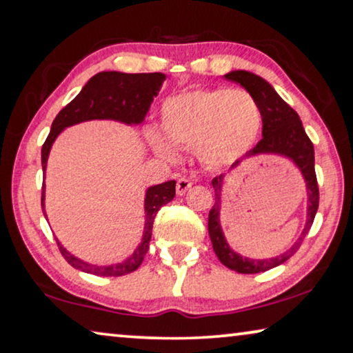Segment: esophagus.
Wrapping results in <instances>:
<instances>
[{
  "mask_svg": "<svg viewBox=\"0 0 353 353\" xmlns=\"http://www.w3.org/2000/svg\"><path fill=\"white\" fill-rule=\"evenodd\" d=\"M191 185H192V183L188 180V178H180V180L176 181V194L183 196L188 190H190Z\"/></svg>",
  "mask_w": 353,
  "mask_h": 353,
  "instance_id": "esophagus-1",
  "label": "esophagus"
}]
</instances>
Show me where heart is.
<instances>
[{
	"instance_id": "heart-1",
	"label": "heart",
	"mask_w": 353,
	"mask_h": 353,
	"mask_svg": "<svg viewBox=\"0 0 353 353\" xmlns=\"http://www.w3.org/2000/svg\"><path fill=\"white\" fill-rule=\"evenodd\" d=\"M162 134L151 133L161 156L173 159L175 148H192L202 162L225 165L243 156L262 128V109L252 94L231 88L191 90L162 104Z\"/></svg>"
}]
</instances>
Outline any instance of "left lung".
I'll use <instances>...</instances> for the list:
<instances>
[{
  "label": "left lung",
  "instance_id": "8db88e82",
  "mask_svg": "<svg viewBox=\"0 0 353 353\" xmlns=\"http://www.w3.org/2000/svg\"><path fill=\"white\" fill-rule=\"evenodd\" d=\"M225 79L231 81H238L243 85L249 94H252L255 101H257L260 109H262V123L263 138L257 143V146L252 149L250 154H263V152H273L281 154L292 159L294 163L301 168L303 178L307 183L308 191V214H307V223L303 228L301 238L297 243L292 245L288 252H284L279 257L270 259V260H250L245 257H241L239 254L233 252L230 245L226 244L223 238V233L220 230L219 221V212H220V188H221V176H216L212 180V186L215 191V202L209 212V234L212 245L216 257L225 267L234 272L243 274H254L262 273L267 270H272L278 265L286 262L291 259L294 254L297 252L301 244L303 243L308 231H310L313 220H315L318 204H320V190H318L316 173H315V151H313V143L310 138L307 137L305 130L302 127L301 117L294 110L291 105L284 103L279 98L276 91L272 88V85L267 83L262 77L252 74V72L245 70H234L225 75Z\"/></svg>",
  "mask_w": 353,
  "mask_h": 353
}]
</instances>
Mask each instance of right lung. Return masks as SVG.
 I'll return each mask as SVG.
<instances>
[{"label":"right lung","instance_id":"obj_1","mask_svg":"<svg viewBox=\"0 0 353 353\" xmlns=\"http://www.w3.org/2000/svg\"><path fill=\"white\" fill-rule=\"evenodd\" d=\"M165 75L161 72L154 74H122V72H99L83 86V90L56 115L51 125L45 144L41 148V165L46 170V161L50 149L57 134L65 127L93 119H114L125 123L143 122L148 114L154 96H157ZM175 180L161 183L149 188L146 192V225H144L143 241L134 250L132 257L122 263L109 265V267H96L81 262L70 255L57 243L62 257L72 267L80 272L96 274V276H123L137 270L143 263L144 255L149 249V241L152 234V223L159 209L175 197ZM45 186L41 190V209L45 207ZM45 214V210H43Z\"/></svg>","mask_w":353,"mask_h":353}]
</instances>
